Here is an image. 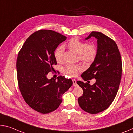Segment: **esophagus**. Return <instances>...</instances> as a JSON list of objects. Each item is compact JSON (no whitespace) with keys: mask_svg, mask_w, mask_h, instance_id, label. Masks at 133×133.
Listing matches in <instances>:
<instances>
[{"mask_svg":"<svg viewBox=\"0 0 133 133\" xmlns=\"http://www.w3.org/2000/svg\"><path fill=\"white\" fill-rule=\"evenodd\" d=\"M72 81H73L74 86H77V82H76V80L75 79H72Z\"/></svg>","mask_w":133,"mask_h":133,"instance_id":"obj_1","label":"esophagus"}]
</instances>
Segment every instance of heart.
<instances>
[{"instance_id": "obj_1", "label": "heart", "mask_w": 133, "mask_h": 133, "mask_svg": "<svg viewBox=\"0 0 133 133\" xmlns=\"http://www.w3.org/2000/svg\"><path fill=\"white\" fill-rule=\"evenodd\" d=\"M68 47L78 54L80 60L85 63L93 62L97 55V49L93 44H87L85 43L76 38L70 40L68 43ZM64 48L60 46L56 49L54 53L55 58L58 63L63 61V58ZM82 70L80 65L69 64L64 67V72L70 76H76L78 72Z\"/></svg>"}]
</instances>
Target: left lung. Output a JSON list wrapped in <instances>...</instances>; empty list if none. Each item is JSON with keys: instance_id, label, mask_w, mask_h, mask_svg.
I'll list each match as a JSON object with an SVG mask.
<instances>
[{"instance_id": "left-lung-1", "label": "left lung", "mask_w": 133, "mask_h": 133, "mask_svg": "<svg viewBox=\"0 0 133 133\" xmlns=\"http://www.w3.org/2000/svg\"><path fill=\"white\" fill-rule=\"evenodd\" d=\"M91 37L97 40V55L81 77L84 81L95 78L96 83L90 85L77 81L83 90L78 102L84 111L97 114L107 109L116 97L120 84L122 63L117 45L114 40L98 31H92L85 39Z\"/></svg>"}]
</instances>
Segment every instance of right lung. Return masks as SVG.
Masks as SVG:
<instances>
[{"mask_svg": "<svg viewBox=\"0 0 133 133\" xmlns=\"http://www.w3.org/2000/svg\"><path fill=\"white\" fill-rule=\"evenodd\" d=\"M67 37L50 30H40L29 36L19 52L16 62L18 84L24 100L40 113L55 111L62 95L73 84L64 76L48 79L47 75L57 64L55 51Z\"/></svg>", "mask_w": 133, "mask_h": 133, "instance_id": "right-lung-1", "label": "right lung"}]
</instances>
